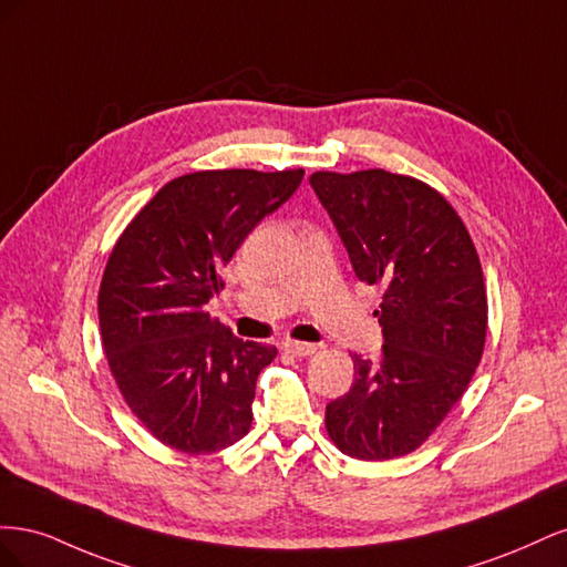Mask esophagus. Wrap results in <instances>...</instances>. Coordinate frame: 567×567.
<instances>
[{
    "instance_id": "34e87169",
    "label": "esophagus",
    "mask_w": 567,
    "mask_h": 567,
    "mask_svg": "<svg viewBox=\"0 0 567 567\" xmlns=\"http://www.w3.org/2000/svg\"><path fill=\"white\" fill-rule=\"evenodd\" d=\"M284 350L293 357H310L317 352V346L312 342H298V340H286L284 342Z\"/></svg>"
}]
</instances>
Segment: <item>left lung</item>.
Returning a JSON list of instances; mask_svg holds the SVG:
<instances>
[{"mask_svg": "<svg viewBox=\"0 0 567 567\" xmlns=\"http://www.w3.org/2000/svg\"><path fill=\"white\" fill-rule=\"evenodd\" d=\"M359 281L381 286V357L354 354V383L326 404V431L352 458L419 450L466 392L485 350L487 290L461 217L433 186L385 169L315 173Z\"/></svg>", "mask_w": 567, "mask_h": 567, "instance_id": "obj_1", "label": "left lung"}]
</instances>
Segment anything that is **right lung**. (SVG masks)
I'll use <instances>...</instances> for the list:
<instances>
[{
  "instance_id": "obj_1",
  "label": "right lung",
  "mask_w": 567,
  "mask_h": 567,
  "mask_svg": "<svg viewBox=\"0 0 567 567\" xmlns=\"http://www.w3.org/2000/svg\"><path fill=\"white\" fill-rule=\"evenodd\" d=\"M305 169H200L167 182L120 234L99 288V329L132 414L163 444L210 454L252 423L277 348L236 338L205 310L221 269Z\"/></svg>"
}]
</instances>
